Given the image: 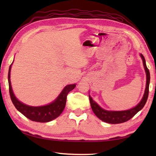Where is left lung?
Listing matches in <instances>:
<instances>
[{"label":"left lung","instance_id":"8db88e82","mask_svg":"<svg viewBox=\"0 0 156 156\" xmlns=\"http://www.w3.org/2000/svg\"><path fill=\"white\" fill-rule=\"evenodd\" d=\"M140 56L143 61L144 67L145 69L147 75V84L146 88H145V91L144 96L142 97L141 101L136 105L135 107L132 108L131 109L126 110V111H107L102 109L96 102L94 101L93 99L91 98L90 96L89 97V102H90L91 109L93 110L94 113L96 114L98 118L105 122L109 124H119L126 122L129 120H130L139 111H140L142 108L144 107V105L146 104L147 100L149 96V83H150V73L149 70L146 65V62H145L144 57L143 55L140 54Z\"/></svg>","mask_w":156,"mask_h":156}]
</instances>
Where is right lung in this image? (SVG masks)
<instances>
[{
    "instance_id": "1",
    "label": "right lung",
    "mask_w": 156,
    "mask_h": 156,
    "mask_svg": "<svg viewBox=\"0 0 156 156\" xmlns=\"http://www.w3.org/2000/svg\"><path fill=\"white\" fill-rule=\"evenodd\" d=\"M11 67L12 65H10L8 73L9 91L12 101L16 109L19 111L25 117H27L28 119L38 122H47L58 117L65 107L67 94L69 92L75 88L76 84H68L66 86L57 98L51 103L41 107L29 106L20 102L16 98L12 91L11 81H10Z\"/></svg>"
}]
</instances>
